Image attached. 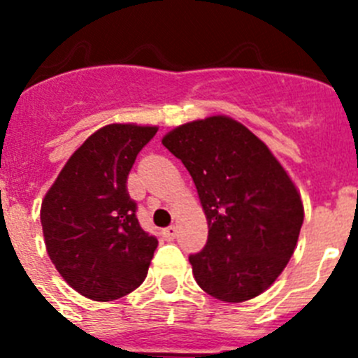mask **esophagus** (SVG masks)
Listing matches in <instances>:
<instances>
[{
  "instance_id": "esophagus-1",
  "label": "esophagus",
  "mask_w": 358,
  "mask_h": 358,
  "mask_svg": "<svg viewBox=\"0 0 358 358\" xmlns=\"http://www.w3.org/2000/svg\"><path fill=\"white\" fill-rule=\"evenodd\" d=\"M176 235H177V227L176 226H170V227H166V229H163V236L166 240H173L176 238Z\"/></svg>"
}]
</instances>
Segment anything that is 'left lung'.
Masks as SVG:
<instances>
[{
  "mask_svg": "<svg viewBox=\"0 0 358 358\" xmlns=\"http://www.w3.org/2000/svg\"><path fill=\"white\" fill-rule=\"evenodd\" d=\"M161 141L189 172L206 215V245L189 256L197 285L226 303L260 296L289 264L305 218L287 170L229 116L188 122Z\"/></svg>",
  "mask_w": 358,
  "mask_h": 358,
  "instance_id": "1",
  "label": "left lung"
}]
</instances>
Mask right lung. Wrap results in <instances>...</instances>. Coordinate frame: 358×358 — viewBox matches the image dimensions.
Returning <instances> with one entry per match:
<instances>
[{"label":"right lung","instance_id":"right-lung-1","mask_svg":"<svg viewBox=\"0 0 358 358\" xmlns=\"http://www.w3.org/2000/svg\"><path fill=\"white\" fill-rule=\"evenodd\" d=\"M157 127L98 129L57 176L41 204L44 243L64 281L93 301H113L143 283L157 240L141 229L127 177Z\"/></svg>","mask_w":358,"mask_h":358}]
</instances>
